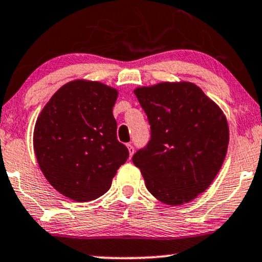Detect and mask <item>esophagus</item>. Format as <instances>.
<instances>
[{
  "instance_id": "1",
  "label": "esophagus",
  "mask_w": 262,
  "mask_h": 262,
  "mask_svg": "<svg viewBox=\"0 0 262 262\" xmlns=\"http://www.w3.org/2000/svg\"><path fill=\"white\" fill-rule=\"evenodd\" d=\"M127 147H128V151H129V156H133V154H134V147H133V145L132 144H127Z\"/></svg>"
}]
</instances>
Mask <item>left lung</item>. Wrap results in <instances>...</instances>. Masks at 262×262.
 Returning <instances> with one entry per match:
<instances>
[{
	"label": "left lung",
	"mask_w": 262,
	"mask_h": 262,
	"mask_svg": "<svg viewBox=\"0 0 262 262\" xmlns=\"http://www.w3.org/2000/svg\"><path fill=\"white\" fill-rule=\"evenodd\" d=\"M151 125L149 144L134 154L157 200L178 206L204 193L221 169L229 141L222 110L189 81L134 90Z\"/></svg>",
	"instance_id": "8db88e82"
}]
</instances>
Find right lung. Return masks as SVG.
Returning a JSON list of instances; mask_svg holds the SVG:
<instances>
[{
  "label": "right lung",
  "mask_w": 262,
  "mask_h": 262,
  "mask_svg": "<svg viewBox=\"0 0 262 262\" xmlns=\"http://www.w3.org/2000/svg\"><path fill=\"white\" fill-rule=\"evenodd\" d=\"M118 91L100 81H69L53 94L34 128L41 172L56 190L78 203L111 188L129 151L117 140L112 108Z\"/></svg>",
  "instance_id": "right-lung-1"
}]
</instances>
